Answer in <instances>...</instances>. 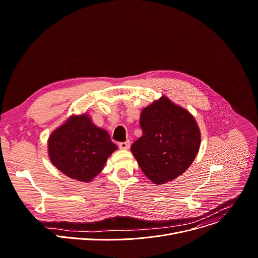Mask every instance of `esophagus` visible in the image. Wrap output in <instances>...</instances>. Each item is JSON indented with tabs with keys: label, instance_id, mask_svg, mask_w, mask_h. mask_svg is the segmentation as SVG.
Listing matches in <instances>:
<instances>
[{
	"label": "esophagus",
	"instance_id": "obj_1",
	"mask_svg": "<svg viewBox=\"0 0 258 258\" xmlns=\"http://www.w3.org/2000/svg\"><path fill=\"white\" fill-rule=\"evenodd\" d=\"M118 145H119V148H120V149H124V150H126V149H128V148H130V141L120 142Z\"/></svg>",
	"mask_w": 258,
	"mask_h": 258
}]
</instances>
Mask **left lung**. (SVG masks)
<instances>
[{
    "label": "left lung",
    "mask_w": 258,
    "mask_h": 258,
    "mask_svg": "<svg viewBox=\"0 0 258 258\" xmlns=\"http://www.w3.org/2000/svg\"><path fill=\"white\" fill-rule=\"evenodd\" d=\"M142 137L131 151L154 184L173 181L190 167L201 146V131L194 115L166 96L140 115Z\"/></svg>",
    "instance_id": "left-lung-1"
}]
</instances>
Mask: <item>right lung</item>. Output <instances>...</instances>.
<instances>
[{"instance_id":"obj_1","label":"right lung","mask_w":258,"mask_h":258,"mask_svg":"<svg viewBox=\"0 0 258 258\" xmlns=\"http://www.w3.org/2000/svg\"><path fill=\"white\" fill-rule=\"evenodd\" d=\"M52 165L69 178L90 182L117 150L108 132L92 123L86 114L72 115L48 138Z\"/></svg>"}]
</instances>
